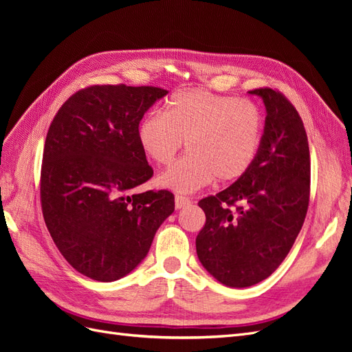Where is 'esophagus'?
Segmentation results:
<instances>
[{"label": "esophagus", "mask_w": 352, "mask_h": 352, "mask_svg": "<svg viewBox=\"0 0 352 352\" xmlns=\"http://www.w3.org/2000/svg\"><path fill=\"white\" fill-rule=\"evenodd\" d=\"M189 198H186V197H182V195H176L175 197V207L177 208V210H180V208H185L186 206H189Z\"/></svg>", "instance_id": "esophagus-1"}]
</instances>
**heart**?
<instances>
[{
    "instance_id": "obj_1",
    "label": "heart",
    "mask_w": 352,
    "mask_h": 352,
    "mask_svg": "<svg viewBox=\"0 0 352 352\" xmlns=\"http://www.w3.org/2000/svg\"><path fill=\"white\" fill-rule=\"evenodd\" d=\"M263 114L251 101L208 91H179L162 114L146 116L138 129L144 153L167 166L184 145L188 154L158 177L163 188L189 194L212 179L233 182L248 172L263 140Z\"/></svg>"
}]
</instances>
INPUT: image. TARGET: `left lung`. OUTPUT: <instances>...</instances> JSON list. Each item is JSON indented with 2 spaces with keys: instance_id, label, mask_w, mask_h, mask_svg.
<instances>
[{
  "instance_id": "obj_1",
  "label": "left lung",
  "mask_w": 352,
  "mask_h": 352,
  "mask_svg": "<svg viewBox=\"0 0 352 352\" xmlns=\"http://www.w3.org/2000/svg\"><path fill=\"white\" fill-rule=\"evenodd\" d=\"M265 120L257 158L216 197L198 202L206 226L197 236L204 269L229 287H247L279 267L300 233L310 198V150L300 114L282 94L254 89ZM241 201L232 213L228 205Z\"/></svg>"
}]
</instances>
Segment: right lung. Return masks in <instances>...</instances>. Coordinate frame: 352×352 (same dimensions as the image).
<instances>
[{"label":"right lung","mask_w":352,"mask_h":352,"mask_svg":"<svg viewBox=\"0 0 352 352\" xmlns=\"http://www.w3.org/2000/svg\"><path fill=\"white\" fill-rule=\"evenodd\" d=\"M167 91L97 85L61 105L47 133L41 170L42 214L74 270L114 282L146 257L175 211L168 190H132L153 176L138 140L144 114Z\"/></svg>","instance_id":"obj_1"}]
</instances>
